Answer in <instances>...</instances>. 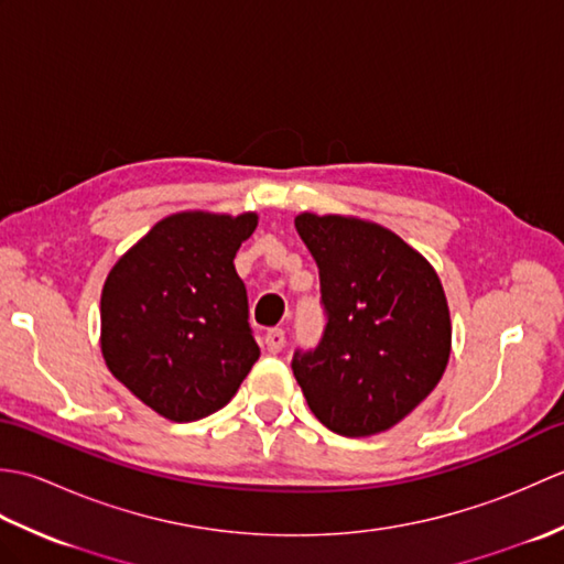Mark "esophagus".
I'll use <instances>...</instances> for the list:
<instances>
[{
  "label": "esophagus",
  "instance_id": "obj_1",
  "mask_svg": "<svg viewBox=\"0 0 564 564\" xmlns=\"http://www.w3.org/2000/svg\"><path fill=\"white\" fill-rule=\"evenodd\" d=\"M285 344V332L283 329H269L263 334V346H267L269 354H279Z\"/></svg>",
  "mask_w": 564,
  "mask_h": 564
}]
</instances>
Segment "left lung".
Here are the masks:
<instances>
[{
    "label": "left lung",
    "mask_w": 564,
    "mask_h": 564,
    "mask_svg": "<svg viewBox=\"0 0 564 564\" xmlns=\"http://www.w3.org/2000/svg\"><path fill=\"white\" fill-rule=\"evenodd\" d=\"M295 230L319 267L327 329L295 354L307 406L341 436L388 431L438 386L451 313L436 269L388 227L354 215L301 213Z\"/></svg>",
    "instance_id": "1"
}]
</instances>
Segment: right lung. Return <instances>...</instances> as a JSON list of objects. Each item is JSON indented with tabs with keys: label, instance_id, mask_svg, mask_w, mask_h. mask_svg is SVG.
Here are the masks:
<instances>
[{
	"label": "right lung",
	"instance_id": "right-lung-1",
	"mask_svg": "<svg viewBox=\"0 0 564 564\" xmlns=\"http://www.w3.org/2000/svg\"><path fill=\"white\" fill-rule=\"evenodd\" d=\"M259 215H166L113 263L101 291V354L113 378L170 422L235 398L259 358L235 271Z\"/></svg>",
	"mask_w": 564,
	"mask_h": 564
}]
</instances>
